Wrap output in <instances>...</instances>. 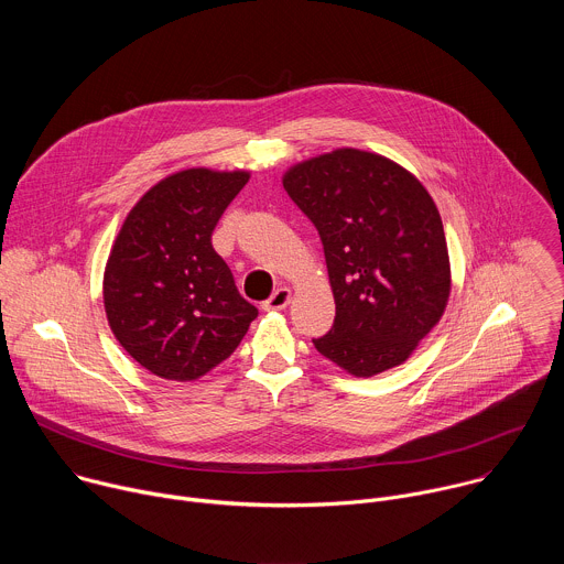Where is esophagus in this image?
<instances>
[{
    "label": "esophagus",
    "mask_w": 564,
    "mask_h": 564,
    "mask_svg": "<svg viewBox=\"0 0 564 564\" xmlns=\"http://www.w3.org/2000/svg\"><path fill=\"white\" fill-rule=\"evenodd\" d=\"M290 296H292L290 288H279V290L272 292V296L268 301H263V310H268V312L270 310H283L290 303Z\"/></svg>",
    "instance_id": "esophagus-1"
}]
</instances>
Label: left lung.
Segmentation results:
<instances>
[{"instance_id": "obj_1", "label": "left lung", "mask_w": 564, "mask_h": 564, "mask_svg": "<svg viewBox=\"0 0 564 564\" xmlns=\"http://www.w3.org/2000/svg\"><path fill=\"white\" fill-rule=\"evenodd\" d=\"M283 187L324 243L337 303L314 348L357 377L406 361L451 292L440 212L392 160L337 149L292 167Z\"/></svg>"}]
</instances>
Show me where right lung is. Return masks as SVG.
Instances as JSON below:
<instances>
[{"mask_svg": "<svg viewBox=\"0 0 564 564\" xmlns=\"http://www.w3.org/2000/svg\"><path fill=\"white\" fill-rule=\"evenodd\" d=\"M248 172H178L129 212L105 270L120 346L149 372L192 381L225 361L259 310L238 294L212 234Z\"/></svg>", "mask_w": 564, "mask_h": 564, "instance_id": "right-lung-1", "label": "right lung"}]
</instances>
